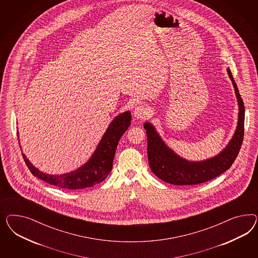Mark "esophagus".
<instances>
[{"mask_svg": "<svg viewBox=\"0 0 258 258\" xmlns=\"http://www.w3.org/2000/svg\"><path fill=\"white\" fill-rule=\"evenodd\" d=\"M133 115L136 118L146 119L150 116V109L145 106H137L133 109Z\"/></svg>", "mask_w": 258, "mask_h": 258, "instance_id": "obj_1", "label": "esophagus"}]
</instances>
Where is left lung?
I'll return each mask as SVG.
<instances>
[{
    "instance_id": "8db88e82",
    "label": "left lung",
    "mask_w": 258,
    "mask_h": 258,
    "mask_svg": "<svg viewBox=\"0 0 258 258\" xmlns=\"http://www.w3.org/2000/svg\"><path fill=\"white\" fill-rule=\"evenodd\" d=\"M228 74L233 82L239 105L238 124L233 139L218 156L203 162H188L176 155L165 146L152 125L148 122L144 124L148 137L149 167L159 179L175 185L200 184L221 175L234 164L244 138L245 107L233 75L229 69Z\"/></svg>"
}]
</instances>
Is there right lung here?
<instances>
[{"label":"right lung","instance_id":"right-lung-1","mask_svg":"<svg viewBox=\"0 0 258 258\" xmlns=\"http://www.w3.org/2000/svg\"><path fill=\"white\" fill-rule=\"evenodd\" d=\"M131 120L132 115L130 111H125L114 118L103 135L92 158L87 164L76 171L59 176L48 175L34 167L23 154L24 162L35 177L52 185L69 190L92 187L100 183L108 177L112 168V162L118 142L131 125Z\"/></svg>","mask_w":258,"mask_h":258}]
</instances>
